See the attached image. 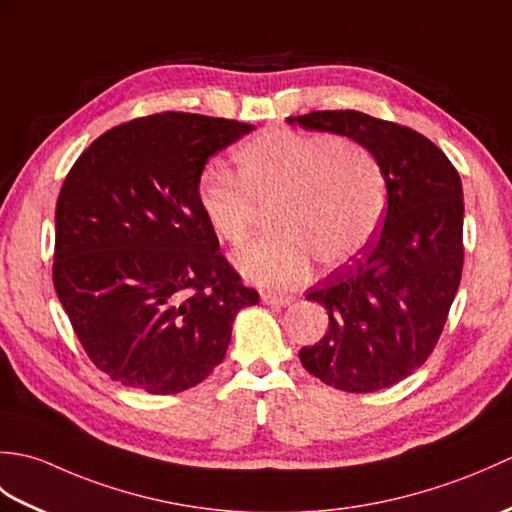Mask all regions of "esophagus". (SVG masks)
<instances>
[{
	"label": "esophagus",
	"mask_w": 512,
	"mask_h": 512,
	"mask_svg": "<svg viewBox=\"0 0 512 512\" xmlns=\"http://www.w3.org/2000/svg\"><path fill=\"white\" fill-rule=\"evenodd\" d=\"M262 301L266 303V306L284 308V306H288V303L292 301V297H286V295H275V292H264V295H262Z\"/></svg>",
	"instance_id": "esophagus-1"
}]
</instances>
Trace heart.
<instances>
[{"label": "heart", "instance_id": "heart-1", "mask_svg": "<svg viewBox=\"0 0 512 512\" xmlns=\"http://www.w3.org/2000/svg\"><path fill=\"white\" fill-rule=\"evenodd\" d=\"M235 165L237 176L206 167L198 202L211 231L231 246H242L270 209L275 233L235 255L255 284H295L312 259L323 268L350 264L383 222V167L354 138L266 129L235 151Z\"/></svg>", "mask_w": 512, "mask_h": 512}]
</instances>
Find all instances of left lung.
<instances>
[{
    "mask_svg": "<svg viewBox=\"0 0 512 512\" xmlns=\"http://www.w3.org/2000/svg\"><path fill=\"white\" fill-rule=\"evenodd\" d=\"M288 123L358 140L378 158L387 184V213L372 242L308 290L330 325L319 343L301 347V365L352 394L396 385L433 352L460 286L458 171L429 138L363 112H310Z\"/></svg>",
    "mask_w": 512,
    "mask_h": 512,
    "instance_id": "left-lung-1",
    "label": "left lung"
}]
</instances>
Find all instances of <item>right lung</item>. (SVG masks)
Wrapping results in <instances>:
<instances>
[{"mask_svg": "<svg viewBox=\"0 0 512 512\" xmlns=\"http://www.w3.org/2000/svg\"><path fill=\"white\" fill-rule=\"evenodd\" d=\"M253 125L162 112L112 127L74 162L54 213L52 281L90 361L125 387L178 394L224 361L259 303L204 220L206 160Z\"/></svg>", "mask_w": 512, "mask_h": 512, "instance_id": "obj_1", "label": "right lung"}]
</instances>
